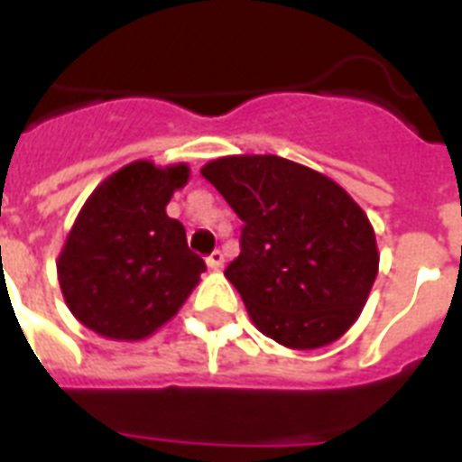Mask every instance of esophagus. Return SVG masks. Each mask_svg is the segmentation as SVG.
Wrapping results in <instances>:
<instances>
[{"label":"esophagus","instance_id":"esophagus-1","mask_svg":"<svg viewBox=\"0 0 462 462\" xmlns=\"http://www.w3.org/2000/svg\"><path fill=\"white\" fill-rule=\"evenodd\" d=\"M223 261H225V256L220 252H213L208 256V259H206V263H208V268L210 271H220V268H223Z\"/></svg>","mask_w":462,"mask_h":462}]
</instances>
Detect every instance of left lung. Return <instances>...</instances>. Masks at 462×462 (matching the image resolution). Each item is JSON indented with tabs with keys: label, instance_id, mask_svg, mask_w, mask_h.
I'll list each match as a JSON object with an SVG mask.
<instances>
[{
	"label": "left lung",
	"instance_id": "1",
	"mask_svg": "<svg viewBox=\"0 0 462 462\" xmlns=\"http://www.w3.org/2000/svg\"><path fill=\"white\" fill-rule=\"evenodd\" d=\"M201 174L245 223L225 278L256 328L290 350L336 343L379 273L366 213L337 181L281 155H225Z\"/></svg>",
	"mask_w": 462,
	"mask_h": 462
}]
</instances>
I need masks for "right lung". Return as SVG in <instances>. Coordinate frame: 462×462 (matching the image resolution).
Here are the masks:
<instances>
[{
  "label": "right lung",
  "instance_id": "obj_1",
  "mask_svg": "<svg viewBox=\"0 0 462 462\" xmlns=\"http://www.w3.org/2000/svg\"><path fill=\"white\" fill-rule=\"evenodd\" d=\"M187 162L134 160L93 189L69 230L57 278L69 311L107 340H143L187 302L206 271L167 203Z\"/></svg>",
  "mask_w": 462,
  "mask_h": 462
}]
</instances>
